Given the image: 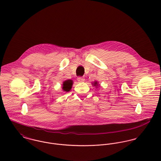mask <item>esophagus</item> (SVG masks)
Masks as SVG:
<instances>
[{
	"instance_id": "1",
	"label": "esophagus",
	"mask_w": 161,
	"mask_h": 161,
	"mask_svg": "<svg viewBox=\"0 0 161 161\" xmlns=\"http://www.w3.org/2000/svg\"><path fill=\"white\" fill-rule=\"evenodd\" d=\"M77 80L79 82H84L85 80V78L84 77H77Z\"/></svg>"
}]
</instances>
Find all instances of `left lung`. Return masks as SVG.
I'll return each mask as SVG.
<instances>
[{
  "label": "left lung",
  "mask_w": 161,
  "mask_h": 161,
  "mask_svg": "<svg viewBox=\"0 0 161 161\" xmlns=\"http://www.w3.org/2000/svg\"><path fill=\"white\" fill-rule=\"evenodd\" d=\"M97 84V82H95L94 83V84H93V85H94V86H96Z\"/></svg>",
  "instance_id": "1"
}]
</instances>
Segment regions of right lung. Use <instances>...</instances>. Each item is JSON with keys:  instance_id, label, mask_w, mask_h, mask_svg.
<instances>
[{"instance_id": "add662e5", "label": "right lung", "mask_w": 161, "mask_h": 161, "mask_svg": "<svg viewBox=\"0 0 161 161\" xmlns=\"http://www.w3.org/2000/svg\"><path fill=\"white\" fill-rule=\"evenodd\" d=\"M72 86V80H68L63 82V89L66 92H69L71 89Z\"/></svg>"}]
</instances>
